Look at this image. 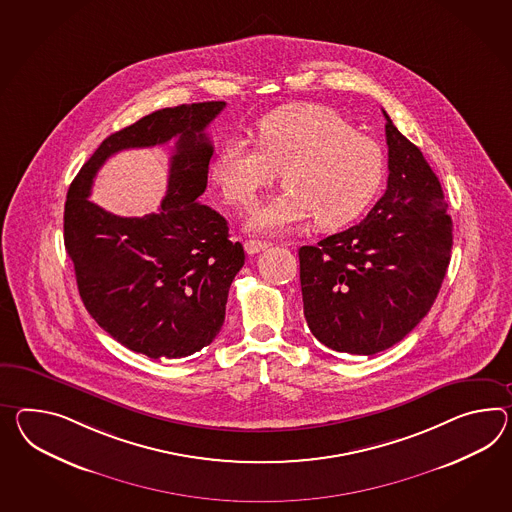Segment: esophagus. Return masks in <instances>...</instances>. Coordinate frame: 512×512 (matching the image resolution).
I'll use <instances>...</instances> for the list:
<instances>
[{"label":"esophagus","mask_w":512,"mask_h":512,"mask_svg":"<svg viewBox=\"0 0 512 512\" xmlns=\"http://www.w3.org/2000/svg\"><path fill=\"white\" fill-rule=\"evenodd\" d=\"M270 244L268 242H262V240H246L244 242V250L248 255H255V253H261L266 250Z\"/></svg>","instance_id":"34e87169"}]
</instances>
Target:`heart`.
Returning a JSON list of instances; mask_svg holds the SVG:
<instances>
[{
  "instance_id": "obj_1",
  "label": "heart",
  "mask_w": 512,
  "mask_h": 512,
  "mask_svg": "<svg viewBox=\"0 0 512 512\" xmlns=\"http://www.w3.org/2000/svg\"><path fill=\"white\" fill-rule=\"evenodd\" d=\"M255 144L227 140L209 174L227 205L248 209L283 174L285 190L257 207L248 229L281 235L316 218L337 229L359 218L385 177V153L375 138L355 131L324 105H292L262 116Z\"/></svg>"
}]
</instances>
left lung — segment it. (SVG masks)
Wrapping results in <instances>:
<instances>
[{"label":"left lung","mask_w":512,"mask_h":512,"mask_svg":"<svg viewBox=\"0 0 512 512\" xmlns=\"http://www.w3.org/2000/svg\"><path fill=\"white\" fill-rule=\"evenodd\" d=\"M387 190L361 224L300 248L303 314L327 348L374 355L409 335L437 300L453 224L437 175L385 111Z\"/></svg>","instance_id":"8db88e82"}]
</instances>
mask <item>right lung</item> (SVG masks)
Instances as JSON below:
<instances>
[{"mask_svg": "<svg viewBox=\"0 0 512 512\" xmlns=\"http://www.w3.org/2000/svg\"><path fill=\"white\" fill-rule=\"evenodd\" d=\"M225 101L168 107L105 138L68 188L64 246L90 316L122 346L150 359H181L209 346L225 320L244 248L224 216L198 201L207 188V125ZM176 140L162 209L124 219L87 200L114 152Z\"/></svg>", "mask_w": 512, "mask_h": 512, "instance_id": "obj_1", "label": "right lung"}]
</instances>
